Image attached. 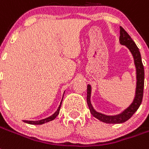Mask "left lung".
<instances>
[{"mask_svg": "<svg viewBox=\"0 0 149 149\" xmlns=\"http://www.w3.org/2000/svg\"><path fill=\"white\" fill-rule=\"evenodd\" d=\"M120 44L125 45L131 52L133 55L134 64H135L136 71H137V88H136V95L134 100V102L130 107L124 110L122 113L116 115V116H107L104 114L98 113L93 109V106L90 102L91 95V86L88 85L87 86V103L88 105L90 113L94 117L100 120V121L104 122L107 124H121L127 121V120L133 116L140 107L142 102L143 92H144V80H145V71L144 66L141 61V56L139 52L138 47L136 46L135 42L128 35V33L124 30V29L120 26Z\"/></svg>", "mask_w": 149, "mask_h": 149, "instance_id": "left-lung-1", "label": "left lung"}]
</instances>
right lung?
<instances>
[{
  "mask_svg": "<svg viewBox=\"0 0 149 149\" xmlns=\"http://www.w3.org/2000/svg\"><path fill=\"white\" fill-rule=\"evenodd\" d=\"M61 103H62V101H61V105L59 106L57 110L55 112V113H54L53 115H52V116H49V117H47V118L43 119V120H38V121L24 120V122H25V123H27V124H44V123H47V122L51 121V120H54V119L56 118V116H57V115L59 114V113H60V109H61Z\"/></svg>",
  "mask_w": 149,
  "mask_h": 149,
  "instance_id": "add662e5",
  "label": "right lung"
}]
</instances>
